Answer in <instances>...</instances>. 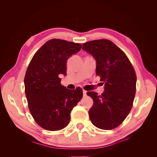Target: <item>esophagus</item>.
I'll return each mask as SVG.
<instances>
[{"label":"esophagus","instance_id":"obj_1","mask_svg":"<svg viewBox=\"0 0 157 157\" xmlns=\"http://www.w3.org/2000/svg\"><path fill=\"white\" fill-rule=\"evenodd\" d=\"M86 93H87V91L85 90H83V94H84V96H86Z\"/></svg>","mask_w":157,"mask_h":157}]
</instances>
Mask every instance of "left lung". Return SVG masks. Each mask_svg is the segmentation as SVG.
Wrapping results in <instances>:
<instances>
[{
  "mask_svg": "<svg viewBox=\"0 0 157 157\" xmlns=\"http://www.w3.org/2000/svg\"><path fill=\"white\" fill-rule=\"evenodd\" d=\"M82 49L96 61V75L105 84L101 95L87 92L93 100L89 110L92 124L110 130L118 127L132 108L136 90L135 70L128 56L111 40H95L83 44Z\"/></svg>",
  "mask_w": 157,
  "mask_h": 157,
  "instance_id": "1",
  "label": "left lung"
}]
</instances>
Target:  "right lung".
Returning a JSON list of instances; mask_svg holds the SVG:
<instances>
[{
    "label": "right lung",
    "instance_id": "obj_1",
    "mask_svg": "<svg viewBox=\"0 0 157 157\" xmlns=\"http://www.w3.org/2000/svg\"><path fill=\"white\" fill-rule=\"evenodd\" d=\"M81 48L79 43L51 39L38 50L29 63L24 78L25 96L32 116L43 129L65 128L71 110L82 98L81 88L67 89L59 77L67 75V59Z\"/></svg>",
    "mask_w": 157,
    "mask_h": 157
}]
</instances>
